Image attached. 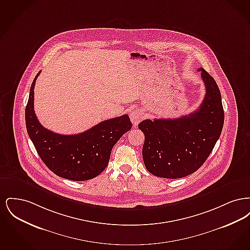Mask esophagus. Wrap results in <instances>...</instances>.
Returning <instances> with one entry per match:
<instances>
[{
	"mask_svg": "<svg viewBox=\"0 0 250 250\" xmlns=\"http://www.w3.org/2000/svg\"><path fill=\"white\" fill-rule=\"evenodd\" d=\"M130 119L132 121V124L134 125H137L142 120H143V112L139 109H134L130 112Z\"/></svg>",
	"mask_w": 250,
	"mask_h": 250,
	"instance_id": "34e87169",
	"label": "esophagus"
}]
</instances>
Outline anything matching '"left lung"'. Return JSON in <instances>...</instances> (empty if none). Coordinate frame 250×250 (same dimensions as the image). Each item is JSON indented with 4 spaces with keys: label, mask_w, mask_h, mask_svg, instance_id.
Returning a JSON list of instances; mask_svg holds the SVG:
<instances>
[{
    "label": "left lung",
    "mask_w": 250,
    "mask_h": 250,
    "mask_svg": "<svg viewBox=\"0 0 250 250\" xmlns=\"http://www.w3.org/2000/svg\"><path fill=\"white\" fill-rule=\"evenodd\" d=\"M206 94L194 112L175 119L144 120L139 128L145 137V167L161 178L186 177L206 161L220 137L224 125L221 94L214 78L203 68Z\"/></svg>",
    "instance_id": "obj_1"
}]
</instances>
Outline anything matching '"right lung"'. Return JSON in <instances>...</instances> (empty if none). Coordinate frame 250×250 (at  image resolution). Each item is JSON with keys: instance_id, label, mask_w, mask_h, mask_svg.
<instances>
[{"instance_id": "add662e5", "label": "right lung", "mask_w": 250, "mask_h": 250, "mask_svg": "<svg viewBox=\"0 0 250 250\" xmlns=\"http://www.w3.org/2000/svg\"><path fill=\"white\" fill-rule=\"evenodd\" d=\"M31 85L25 108L28 135L36 152L48 168L59 177L87 181L98 176L107 166L113 146L129 131L132 123L127 114L103 121L92 128L76 135H61L45 128L34 109L35 85Z\"/></svg>"}]
</instances>
